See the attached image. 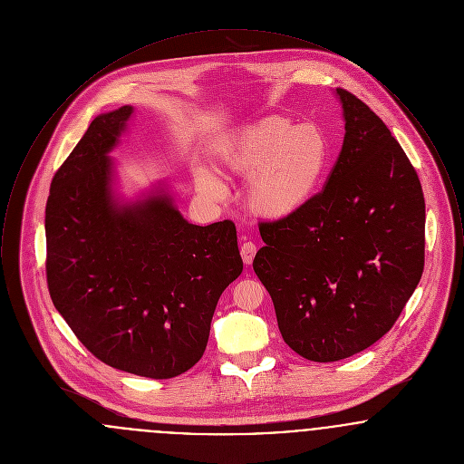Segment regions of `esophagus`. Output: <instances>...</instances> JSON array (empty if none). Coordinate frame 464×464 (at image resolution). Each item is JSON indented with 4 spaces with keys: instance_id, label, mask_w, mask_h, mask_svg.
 <instances>
[{
    "instance_id": "1",
    "label": "esophagus",
    "mask_w": 464,
    "mask_h": 464,
    "mask_svg": "<svg viewBox=\"0 0 464 464\" xmlns=\"http://www.w3.org/2000/svg\"><path fill=\"white\" fill-rule=\"evenodd\" d=\"M256 252H257V246H256V243H243L242 248H240V254H242L243 263H245V265H252V261H254V256H256Z\"/></svg>"
}]
</instances>
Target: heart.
Instances as JSON below:
<instances>
[{
	"label": "heart",
	"mask_w": 464,
	"mask_h": 464,
	"mask_svg": "<svg viewBox=\"0 0 464 464\" xmlns=\"http://www.w3.org/2000/svg\"><path fill=\"white\" fill-rule=\"evenodd\" d=\"M221 163L246 179L248 208L266 219H285L304 208L322 188L331 167L327 135L313 123L295 125L285 116H267L233 133L221 148ZM201 193L221 198V179L197 170Z\"/></svg>",
	"instance_id": "1"
}]
</instances>
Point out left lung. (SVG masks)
<instances>
[{
	"label": "left lung",
	"mask_w": 464,
	"mask_h": 464,
	"mask_svg": "<svg viewBox=\"0 0 464 464\" xmlns=\"http://www.w3.org/2000/svg\"><path fill=\"white\" fill-rule=\"evenodd\" d=\"M344 140L327 182L304 208L259 222L254 271L297 354L337 362L390 331L424 269V197L384 121L337 89Z\"/></svg>",
	"instance_id": "8db88e82"
}]
</instances>
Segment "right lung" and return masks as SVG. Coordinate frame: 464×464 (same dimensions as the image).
I'll use <instances>...</instances> for the list:
<instances>
[{"label": "right lung", "instance_id": "1", "mask_svg": "<svg viewBox=\"0 0 464 464\" xmlns=\"http://www.w3.org/2000/svg\"><path fill=\"white\" fill-rule=\"evenodd\" d=\"M132 108L97 116L50 184L46 284L90 353L123 372L170 379L207 348L224 288L243 269L235 222L197 226L160 191L111 198V160Z\"/></svg>", "mask_w": 464, "mask_h": 464}]
</instances>
